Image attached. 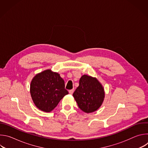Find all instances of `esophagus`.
<instances>
[{"label": "esophagus", "mask_w": 148, "mask_h": 148, "mask_svg": "<svg viewBox=\"0 0 148 148\" xmlns=\"http://www.w3.org/2000/svg\"><path fill=\"white\" fill-rule=\"evenodd\" d=\"M74 89L70 90V91H69V94H73V92H74Z\"/></svg>", "instance_id": "esophagus-1"}]
</instances>
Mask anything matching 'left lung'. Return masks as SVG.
<instances>
[{
  "mask_svg": "<svg viewBox=\"0 0 148 148\" xmlns=\"http://www.w3.org/2000/svg\"><path fill=\"white\" fill-rule=\"evenodd\" d=\"M78 107L84 112L91 113L101 106L105 98L104 88L95 77L83 75L79 86L73 93Z\"/></svg>",
  "mask_w": 148,
  "mask_h": 148,
  "instance_id": "8db88e82",
  "label": "left lung"
}]
</instances>
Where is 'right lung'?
Returning <instances> with one entry per match:
<instances>
[{
	"instance_id": "obj_1",
	"label": "right lung",
	"mask_w": 148,
	"mask_h": 148,
	"mask_svg": "<svg viewBox=\"0 0 148 148\" xmlns=\"http://www.w3.org/2000/svg\"><path fill=\"white\" fill-rule=\"evenodd\" d=\"M30 91L34 105L46 112L53 111L60 100L69 94L64 81L58 73L47 69L37 74L32 79Z\"/></svg>"
}]
</instances>
